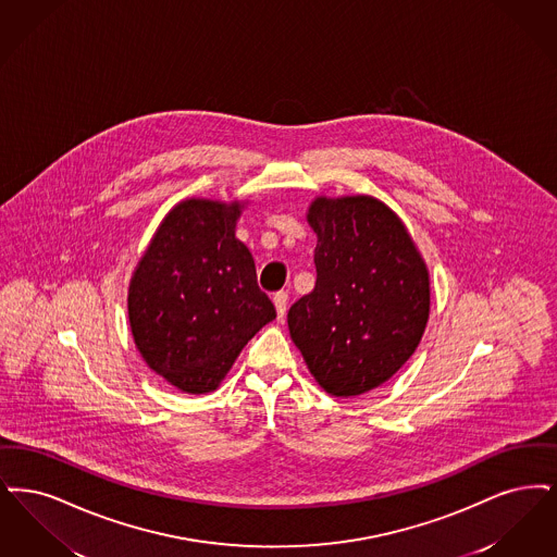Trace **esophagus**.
I'll return each instance as SVG.
<instances>
[{
	"label": "esophagus",
	"mask_w": 557,
	"mask_h": 557,
	"mask_svg": "<svg viewBox=\"0 0 557 557\" xmlns=\"http://www.w3.org/2000/svg\"><path fill=\"white\" fill-rule=\"evenodd\" d=\"M287 293L285 290H278V293H274V297H272V301H274V308H276V315L278 318H283L285 312H287Z\"/></svg>",
	"instance_id": "34e87169"
}]
</instances>
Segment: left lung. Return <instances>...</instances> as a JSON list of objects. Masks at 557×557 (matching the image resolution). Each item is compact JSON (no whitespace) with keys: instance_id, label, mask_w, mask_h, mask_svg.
<instances>
[{"instance_id":"1","label":"left lung","mask_w":557,"mask_h":557,"mask_svg":"<svg viewBox=\"0 0 557 557\" xmlns=\"http://www.w3.org/2000/svg\"><path fill=\"white\" fill-rule=\"evenodd\" d=\"M314 289L290 306V339L335 397L381 387L408 362L431 314V274L406 224L372 195H318Z\"/></svg>"}]
</instances>
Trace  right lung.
Returning <instances> with one entry per match:
<instances>
[{
	"mask_svg": "<svg viewBox=\"0 0 557 557\" xmlns=\"http://www.w3.org/2000/svg\"><path fill=\"white\" fill-rule=\"evenodd\" d=\"M247 199L187 197L156 228L128 283V324L144 362L172 387L218 388L247 341L276 318L235 237Z\"/></svg>",
	"mask_w": 557,
	"mask_h": 557,
	"instance_id": "1",
	"label": "right lung"
}]
</instances>
